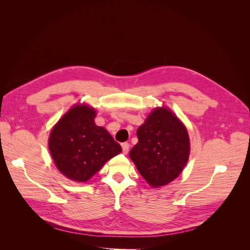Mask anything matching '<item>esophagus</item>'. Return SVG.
<instances>
[{"instance_id": "esophagus-1", "label": "esophagus", "mask_w": 250, "mask_h": 250, "mask_svg": "<svg viewBox=\"0 0 250 250\" xmlns=\"http://www.w3.org/2000/svg\"><path fill=\"white\" fill-rule=\"evenodd\" d=\"M129 144L128 143H123L122 144V149H123V152H124V154H127L128 153V151H129Z\"/></svg>"}]
</instances>
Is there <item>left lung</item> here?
I'll list each match as a JSON object with an SVG mask.
<instances>
[{
	"instance_id": "obj_1",
	"label": "left lung",
	"mask_w": 250,
	"mask_h": 250,
	"mask_svg": "<svg viewBox=\"0 0 250 250\" xmlns=\"http://www.w3.org/2000/svg\"><path fill=\"white\" fill-rule=\"evenodd\" d=\"M137 135L139 142L129 156L146 183L160 188L176 179L191 151L183 121L169 107H155L138 128Z\"/></svg>"
}]
</instances>
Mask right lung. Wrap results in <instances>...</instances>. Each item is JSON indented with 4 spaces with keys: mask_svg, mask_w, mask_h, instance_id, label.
Wrapping results in <instances>:
<instances>
[{
    "mask_svg": "<svg viewBox=\"0 0 250 250\" xmlns=\"http://www.w3.org/2000/svg\"><path fill=\"white\" fill-rule=\"evenodd\" d=\"M97 110L76 103L52 127L49 150L58 171L77 183H86L122 147L102 126L95 123Z\"/></svg>",
    "mask_w": 250,
    "mask_h": 250,
    "instance_id": "obj_1",
    "label": "right lung"
}]
</instances>
